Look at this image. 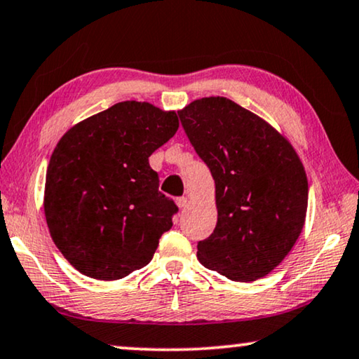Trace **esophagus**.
Masks as SVG:
<instances>
[{"instance_id":"obj_1","label":"esophagus","mask_w":359,"mask_h":359,"mask_svg":"<svg viewBox=\"0 0 359 359\" xmlns=\"http://www.w3.org/2000/svg\"><path fill=\"white\" fill-rule=\"evenodd\" d=\"M176 205H178L180 208H184L187 205V197H178L176 198Z\"/></svg>"}]
</instances>
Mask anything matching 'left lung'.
I'll return each mask as SVG.
<instances>
[{
    "label": "left lung",
    "instance_id": "left-lung-1",
    "mask_svg": "<svg viewBox=\"0 0 359 359\" xmlns=\"http://www.w3.org/2000/svg\"><path fill=\"white\" fill-rule=\"evenodd\" d=\"M178 115L215 180L218 222L198 241V262L231 280L263 278L305 224L308 181L299 156L271 125L231 99H197Z\"/></svg>",
    "mask_w": 359,
    "mask_h": 359
}]
</instances>
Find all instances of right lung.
Segmentation results:
<instances>
[{
    "mask_svg": "<svg viewBox=\"0 0 359 359\" xmlns=\"http://www.w3.org/2000/svg\"><path fill=\"white\" fill-rule=\"evenodd\" d=\"M175 112L123 101L76 123L54 149L45 215L60 253L93 279H122L152 260L178 212L158 191L151 154L178 130Z\"/></svg>",
    "mask_w": 359,
    "mask_h": 359,
    "instance_id": "obj_1",
    "label": "right lung"
}]
</instances>
